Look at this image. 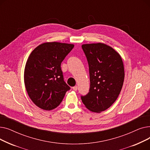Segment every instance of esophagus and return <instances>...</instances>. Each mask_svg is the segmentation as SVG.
<instances>
[{
  "instance_id": "34e87169",
  "label": "esophagus",
  "mask_w": 150,
  "mask_h": 150,
  "mask_svg": "<svg viewBox=\"0 0 150 150\" xmlns=\"http://www.w3.org/2000/svg\"><path fill=\"white\" fill-rule=\"evenodd\" d=\"M72 89H73V90L74 91H77V89H78V87H77V86H74V87L72 88Z\"/></svg>"
}]
</instances>
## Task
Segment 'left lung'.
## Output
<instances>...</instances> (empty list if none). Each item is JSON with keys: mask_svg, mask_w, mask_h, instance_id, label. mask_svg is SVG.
<instances>
[{"mask_svg": "<svg viewBox=\"0 0 150 150\" xmlns=\"http://www.w3.org/2000/svg\"><path fill=\"white\" fill-rule=\"evenodd\" d=\"M82 49L87 58L90 75L89 92L81 96L84 106L93 112L111 106L122 90L125 70L120 54L103 43L85 44Z\"/></svg>", "mask_w": 150, "mask_h": 150, "instance_id": "1", "label": "left lung"}]
</instances>
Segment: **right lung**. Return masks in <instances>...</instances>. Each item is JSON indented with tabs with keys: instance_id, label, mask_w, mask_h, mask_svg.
<instances>
[{
	"instance_id": "1",
	"label": "right lung",
	"mask_w": 150,
	"mask_h": 150,
	"mask_svg": "<svg viewBox=\"0 0 150 150\" xmlns=\"http://www.w3.org/2000/svg\"><path fill=\"white\" fill-rule=\"evenodd\" d=\"M74 47L45 42L30 53L24 70V83L29 97L39 108L45 111L56 108L70 89L64 81L61 64Z\"/></svg>"
}]
</instances>
